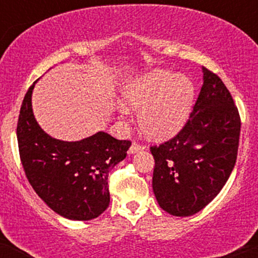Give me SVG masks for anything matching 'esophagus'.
Masks as SVG:
<instances>
[{"label":"esophagus","instance_id":"esophagus-1","mask_svg":"<svg viewBox=\"0 0 258 258\" xmlns=\"http://www.w3.org/2000/svg\"><path fill=\"white\" fill-rule=\"evenodd\" d=\"M144 149H147L146 146H142V144L134 142L131 144V147H130L128 153H130V154H135V153H138L140 151H144Z\"/></svg>","mask_w":258,"mask_h":258}]
</instances>
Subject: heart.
<instances>
[{
	"mask_svg": "<svg viewBox=\"0 0 258 258\" xmlns=\"http://www.w3.org/2000/svg\"><path fill=\"white\" fill-rule=\"evenodd\" d=\"M195 98V86L185 75L155 70L130 82L123 89L127 106L139 110L138 122L147 135L165 138L176 134L187 121ZM121 114H128L126 106Z\"/></svg>",
	"mask_w": 258,
	"mask_h": 258,
	"instance_id": "1",
	"label": "heart"
}]
</instances>
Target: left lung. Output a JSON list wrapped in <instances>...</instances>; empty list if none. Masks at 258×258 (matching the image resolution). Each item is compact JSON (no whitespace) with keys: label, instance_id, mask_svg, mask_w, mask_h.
Returning <instances> with one entry per match:
<instances>
[{"label":"left lung","instance_id":"left-lung-1","mask_svg":"<svg viewBox=\"0 0 258 258\" xmlns=\"http://www.w3.org/2000/svg\"><path fill=\"white\" fill-rule=\"evenodd\" d=\"M203 86L182 130L151 147L153 191L161 208L189 217L212 202L228 181L239 148L240 115L228 88L203 67Z\"/></svg>","mask_w":258,"mask_h":258}]
</instances>
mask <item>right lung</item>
<instances>
[{
	"label": "right lung",
	"instance_id": "right-lung-1",
	"mask_svg": "<svg viewBox=\"0 0 258 258\" xmlns=\"http://www.w3.org/2000/svg\"><path fill=\"white\" fill-rule=\"evenodd\" d=\"M28 89L17 124L19 157L25 176L38 196L60 216L90 220L109 207L107 176L127 155L131 142L105 132L66 142L49 136L34 117Z\"/></svg>",
	"mask_w": 258,
	"mask_h": 258
}]
</instances>
